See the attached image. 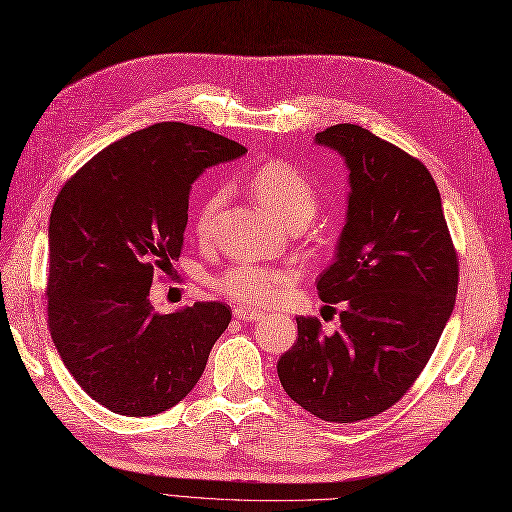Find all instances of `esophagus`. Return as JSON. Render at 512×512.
I'll list each match as a JSON object with an SVG mask.
<instances>
[{"instance_id":"1","label":"esophagus","mask_w":512,"mask_h":512,"mask_svg":"<svg viewBox=\"0 0 512 512\" xmlns=\"http://www.w3.org/2000/svg\"><path fill=\"white\" fill-rule=\"evenodd\" d=\"M235 318L241 322H256V320L265 318V314L258 312V309H254V307L239 305V307H235Z\"/></svg>"}]
</instances>
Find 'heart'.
<instances>
[{
    "instance_id": "obj_1",
    "label": "heart",
    "mask_w": 512,
    "mask_h": 512,
    "mask_svg": "<svg viewBox=\"0 0 512 512\" xmlns=\"http://www.w3.org/2000/svg\"><path fill=\"white\" fill-rule=\"evenodd\" d=\"M250 190L258 203L284 226L305 224L318 209V190L299 168L284 160H267L250 175ZM222 203L220 194H209L200 203L194 230L200 241L209 239L215 213ZM297 280V271L288 265H258L237 262L213 280L224 297L243 305H271L282 301Z\"/></svg>"
}]
</instances>
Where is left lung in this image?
Returning a JSON list of instances; mask_svg holds the SVG:
<instances>
[{
  "mask_svg": "<svg viewBox=\"0 0 512 512\" xmlns=\"http://www.w3.org/2000/svg\"><path fill=\"white\" fill-rule=\"evenodd\" d=\"M348 166V213L324 303H342L333 335L297 318L277 361L292 401L322 421L354 423L395 406L421 376L453 314L459 284L438 185L423 162L354 123L316 134Z\"/></svg>",
  "mask_w": 512,
  "mask_h": 512,
  "instance_id": "8db88e82",
  "label": "left lung"
}]
</instances>
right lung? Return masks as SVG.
<instances>
[{
  "label": "right lung",
  "instance_id": "add662e5",
  "mask_svg": "<svg viewBox=\"0 0 512 512\" xmlns=\"http://www.w3.org/2000/svg\"><path fill=\"white\" fill-rule=\"evenodd\" d=\"M245 151L162 121L108 145L61 188L49 222V331L74 380L111 412L160 414L203 376L230 307L156 314L149 288L181 254L192 183Z\"/></svg>",
  "mask_w": 512,
  "mask_h": 512
}]
</instances>
